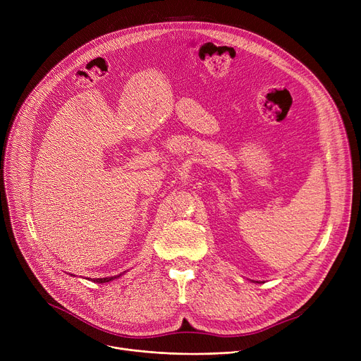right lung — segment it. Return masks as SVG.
Instances as JSON below:
<instances>
[{
  "label": "right lung",
  "mask_w": 361,
  "mask_h": 361,
  "mask_svg": "<svg viewBox=\"0 0 361 361\" xmlns=\"http://www.w3.org/2000/svg\"><path fill=\"white\" fill-rule=\"evenodd\" d=\"M123 274H120V275H116V276H108V278H94L93 279V282H98V283H105V282H109V281H112V279H117V278H120Z\"/></svg>",
  "instance_id": "add662e5"
}]
</instances>
